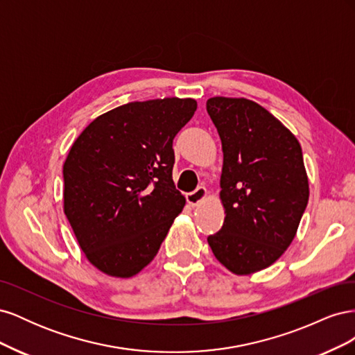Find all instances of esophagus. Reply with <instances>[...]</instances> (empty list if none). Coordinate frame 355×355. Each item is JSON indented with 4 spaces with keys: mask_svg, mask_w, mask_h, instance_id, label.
Segmentation results:
<instances>
[{
    "mask_svg": "<svg viewBox=\"0 0 355 355\" xmlns=\"http://www.w3.org/2000/svg\"><path fill=\"white\" fill-rule=\"evenodd\" d=\"M206 198H207V189L204 187H198L194 192L187 194V201L188 204H191V206H198V204L202 202Z\"/></svg>",
    "mask_w": 355,
    "mask_h": 355,
    "instance_id": "34e87169",
    "label": "esophagus"
}]
</instances>
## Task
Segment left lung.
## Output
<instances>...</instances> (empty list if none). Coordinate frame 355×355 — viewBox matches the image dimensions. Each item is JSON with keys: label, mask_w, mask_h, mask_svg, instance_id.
<instances>
[{"label": "left lung", "mask_w": 355, "mask_h": 355, "mask_svg": "<svg viewBox=\"0 0 355 355\" xmlns=\"http://www.w3.org/2000/svg\"><path fill=\"white\" fill-rule=\"evenodd\" d=\"M207 112L222 142L225 220L207 239L235 275L272 265L292 244L309 198L302 148L288 128L244 98H210Z\"/></svg>", "instance_id": "8db88e82"}]
</instances>
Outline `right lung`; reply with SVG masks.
Segmentation results:
<instances>
[{
  "instance_id": "add662e5",
  "label": "right lung",
  "mask_w": 355,
  "mask_h": 355,
  "mask_svg": "<svg viewBox=\"0 0 355 355\" xmlns=\"http://www.w3.org/2000/svg\"><path fill=\"white\" fill-rule=\"evenodd\" d=\"M197 110L191 98L130 102L99 115L63 163V211L84 256L130 278L157 256L185 206L171 179L173 139Z\"/></svg>"
}]
</instances>
